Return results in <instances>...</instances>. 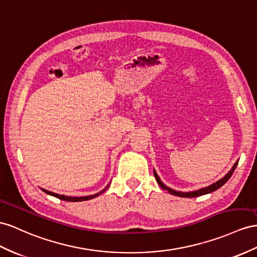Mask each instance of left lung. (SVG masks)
Masks as SVG:
<instances>
[{"label":"left lung","instance_id":"1","mask_svg":"<svg viewBox=\"0 0 257 257\" xmlns=\"http://www.w3.org/2000/svg\"><path fill=\"white\" fill-rule=\"evenodd\" d=\"M238 163H239V161H236V162L234 163V165L232 166V168L230 169V172H229L225 177H223V178H221L220 180L216 181L215 183H213V185H210V186H208V187L199 189V190H196V191H192V192H181V191H176V190H174V189H170V188H168L167 186L164 185V183L162 182V180L160 179L159 175L156 174L155 170H154V176H155V179H156L157 183H159V185H160V187H161L162 189H164V190H166V191H168L170 194L177 195V196H180V197H196V196H201V195L207 194V193H212V192L216 191L217 189H219L220 187H222L223 185H225V183L230 179V177L232 176V174H233V172H234V169H235L236 165H238Z\"/></svg>","mask_w":257,"mask_h":257}]
</instances>
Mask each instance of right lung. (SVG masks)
Instances as JSON below:
<instances>
[{
    "instance_id": "right-lung-1",
    "label": "right lung",
    "mask_w": 257,
    "mask_h": 257,
    "mask_svg": "<svg viewBox=\"0 0 257 257\" xmlns=\"http://www.w3.org/2000/svg\"><path fill=\"white\" fill-rule=\"evenodd\" d=\"M109 186V185H108ZM108 186L105 188L103 191H101V192H98V193H96V194H93V195H88V196H80V197H77V196H66V195H62V194H57V193H53V192H51V191H48V190H45V189H41L43 192H45L47 194H50V195H52V196H55V197H57V199H60V200H63V201H67V202H81V201H88V200H91V199H93V197H95V196H97V195H100L101 193H103L105 190H106L107 188H108Z\"/></svg>"
}]
</instances>
